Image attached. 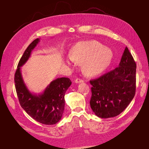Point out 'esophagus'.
<instances>
[{"label": "esophagus", "instance_id": "obj_1", "mask_svg": "<svg viewBox=\"0 0 149 149\" xmlns=\"http://www.w3.org/2000/svg\"><path fill=\"white\" fill-rule=\"evenodd\" d=\"M84 82V80L83 79H81L80 78H77L75 80V82L77 83V84H79V83H81V82Z\"/></svg>", "mask_w": 149, "mask_h": 149}]
</instances>
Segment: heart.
Listing matches in <instances>:
<instances>
[{
    "mask_svg": "<svg viewBox=\"0 0 149 149\" xmlns=\"http://www.w3.org/2000/svg\"><path fill=\"white\" fill-rule=\"evenodd\" d=\"M113 52L96 40L77 43L71 49V55L65 58L69 66L75 61L82 63L84 72L88 76L100 74L107 69L113 60Z\"/></svg>",
    "mask_w": 149,
    "mask_h": 149,
    "instance_id": "heart-1",
    "label": "heart"
}]
</instances>
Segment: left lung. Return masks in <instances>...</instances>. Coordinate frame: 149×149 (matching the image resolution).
<instances>
[{"mask_svg": "<svg viewBox=\"0 0 149 149\" xmlns=\"http://www.w3.org/2000/svg\"><path fill=\"white\" fill-rule=\"evenodd\" d=\"M136 62L125 47L118 67L91 80V108L98 117L119 115L133 99L136 92Z\"/></svg>", "mask_w": 149, "mask_h": 149, "instance_id": "8db88e82", "label": "left lung"}]
</instances>
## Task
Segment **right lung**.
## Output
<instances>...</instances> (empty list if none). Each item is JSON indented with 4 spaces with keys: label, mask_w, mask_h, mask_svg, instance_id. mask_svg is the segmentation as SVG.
Masks as SVG:
<instances>
[{
    "label": "right lung",
    "mask_w": 149,
    "mask_h": 149,
    "mask_svg": "<svg viewBox=\"0 0 149 149\" xmlns=\"http://www.w3.org/2000/svg\"><path fill=\"white\" fill-rule=\"evenodd\" d=\"M40 39L34 40L20 58L15 74L17 95L22 109L34 120L46 125L57 123L62 118L65 107V94L72 84L68 78H56L50 82L45 90L37 94L31 92L25 84L21 72Z\"/></svg>",
    "instance_id": "right-lung-1"
}]
</instances>
